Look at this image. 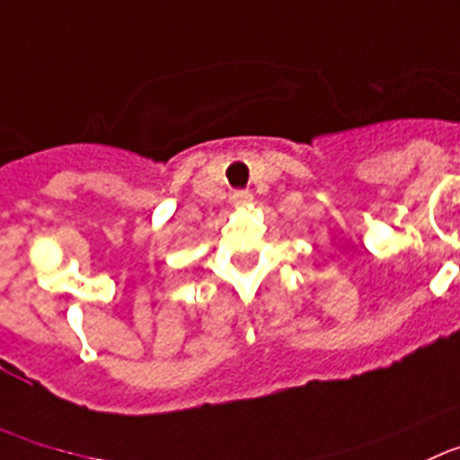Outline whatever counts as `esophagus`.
Masks as SVG:
<instances>
[{"label": "esophagus", "instance_id": "obj_1", "mask_svg": "<svg viewBox=\"0 0 460 460\" xmlns=\"http://www.w3.org/2000/svg\"><path fill=\"white\" fill-rule=\"evenodd\" d=\"M252 199H254V195H252L250 190H235L234 195H231V204L234 206H247V204H252Z\"/></svg>", "mask_w": 460, "mask_h": 460}]
</instances>
